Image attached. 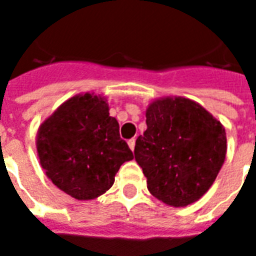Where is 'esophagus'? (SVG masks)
<instances>
[{
  "label": "esophagus",
  "mask_w": 256,
  "mask_h": 256,
  "mask_svg": "<svg viewBox=\"0 0 256 256\" xmlns=\"http://www.w3.org/2000/svg\"><path fill=\"white\" fill-rule=\"evenodd\" d=\"M135 143H136V139L134 138V139H130L128 140V146H130V148L134 151L135 150Z\"/></svg>",
  "instance_id": "34e87169"
}]
</instances>
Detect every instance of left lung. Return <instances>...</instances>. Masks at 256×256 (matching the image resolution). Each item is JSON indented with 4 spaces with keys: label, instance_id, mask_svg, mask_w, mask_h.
Listing matches in <instances>:
<instances>
[{
    "label": "left lung",
    "instance_id": "1",
    "mask_svg": "<svg viewBox=\"0 0 256 256\" xmlns=\"http://www.w3.org/2000/svg\"><path fill=\"white\" fill-rule=\"evenodd\" d=\"M147 130L136 140L135 159L154 197L186 206L206 193L226 160L222 122L200 104L166 97L150 104Z\"/></svg>",
    "mask_w": 256,
    "mask_h": 256
}]
</instances>
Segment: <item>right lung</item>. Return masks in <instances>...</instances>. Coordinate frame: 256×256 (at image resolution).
Returning <instances> with one entry per match:
<instances>
[{
    "instance_id": "obj_1",
    "label": "right lung",
    "mask_w": 256,
    "mask_h": 256,
    "mask_svg": "<svg viewBox=\"0 0 256 256\" xmlns=\"http://www.w3.org/2000/svg\"><path fill=\"white\" fill-rule=\"evenodd\" d=\"M36 147L46 176L76 200L105 193L121 164L134 159L106 100L90 93L58 108L40 126Z\"/></svg>"
}]
</instances>
